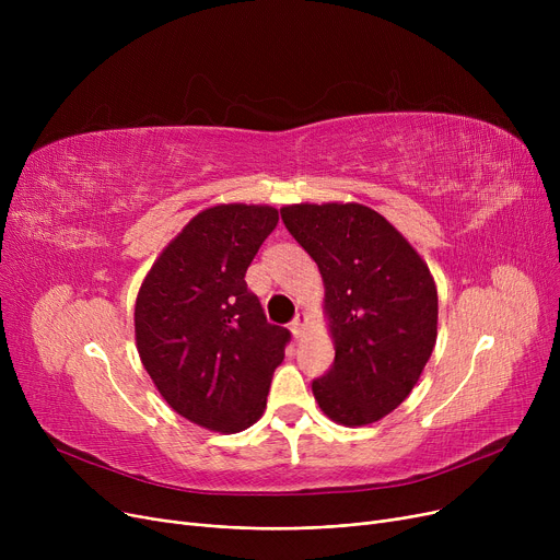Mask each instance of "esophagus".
<instances>
[{
  "label": "esophagus",
  "instance_id": "esophagus-1",
  "mask_svg": "<svg viewBox=\"0 0 560 560\" xmlns=\"http://www.w3.org/2000/svg\"><path fill=\"white\" fill-rule=\"evenodd\" d=\"M304 329H306V315L298 313V317L290 322V331H292V336H295V338H302Z\"/></svg>",
  "mask_w": 560,
  "mask_h": 560
}]
</instances>
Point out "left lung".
<instances>
[{
  "instance_id": "8db88e82",
  "label": "left lung",
  "mask_w": 560,
  "mask_h": 560,
  "mask_svg": "<svg viewBox=\"0 0 560 560\" xmlns=\"http://www.w3.org/2000/svg\"><path fill=\"white\" fill-rule=\"evenodd\" d=\"M281 218L325 283L336 359L313 381L315 401L342 427L378 422L416 388L435 347L429 265L384 215L357 201L288 203Z\"/></svg>"
}]
</instances>
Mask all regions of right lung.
Listing matches in <instances>:
<instances>
[{"label": "right lung", "instance_id": "obj_1", "mask_svg": "<svg viewBox=\"0 0 560 560\" xmlns=\"http://www.w3.org/2000/svg\"><path fill=\"white\" fill-rule=\"evenodd\" d=\"M279 211L218 203L199 211L144 275L136 347L161 397L209 431L249 429L268 404L288 329L270 325L245 283Z\"/></svg>", "mask_w": 560, "mask_h": 560}]
</instances>
